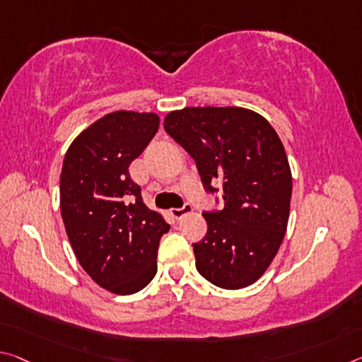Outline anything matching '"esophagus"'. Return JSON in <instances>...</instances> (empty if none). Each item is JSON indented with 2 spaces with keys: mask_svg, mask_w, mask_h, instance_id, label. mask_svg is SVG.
Returning a JSON list of instances; mask_svg holds the SVG:
<instances>
[{
  "mask_svg": "<svg viewBox=\"0 0 362 362\" xmlns=\"http://www.w3.org/2000/svg\"><path fill=\"white\" fill-rule=\"evenodd\" d=\"M192 211H193L192 206H190V204H185V206H183V208H180V209H170L169 212H170V216L174 217V219L180 221L182 217H185L187 214H190Z\"/></svg>",
  "mask_w": 362,
  "mask_h": 362,
  "instance_id": "1",
  "label": "esophagus"
}]
</instances>
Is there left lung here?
Instances as JSON below:
<instances>
[{
    "label": "left lung",
    "instance_id": "left-lung-1",
    "mask_svg": "<svg viewBox=\"0 0 362 362\" xmlns=\"http://www.w3.org/2000/svg\"><path fill=\"white\" fill-rule=\"evenodd\" d=\"M164 129L197 163L206 190L222 182L223 209L204 212L208 232L193 245L198 272L226 290L253 285L284 242L293 180L282 140L246 107H183Z\"/></svg>",
    "mask_w": 362,
    "mask_h": 362
}]
</instances>
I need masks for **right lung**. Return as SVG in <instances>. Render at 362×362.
Returning a JSON list of instances; mask_svg holds the SVG:
<instances>
[{"label":"right lung","mask_w":362,"mask_h":362,"mask_svg":"<svg viewBox=\"0 0 362 362\" xmlns=\"http://www.w3.org/2000/svg\"><path fill=\"white\" fill-rule=\"evenodd\" d=\"M159 129L154 112L116 111L74 139L61 170L66 233L83 271L116 295H134L158 271L169 223L143 203L129 168Z\"/></svg>","instance_id":"add662e5"}]
</instances>
